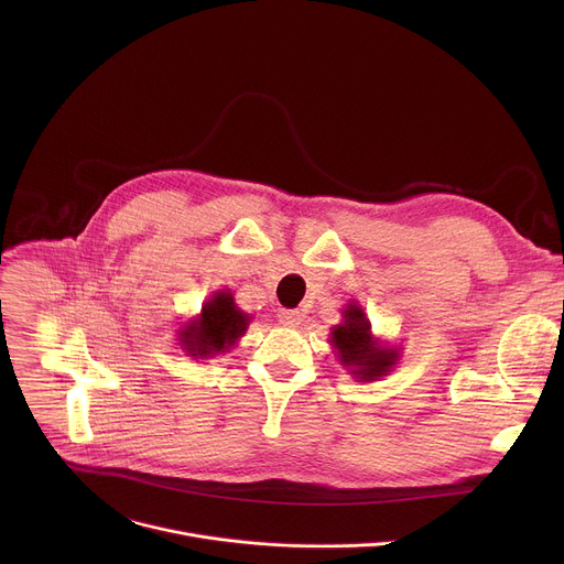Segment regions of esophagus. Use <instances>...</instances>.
I'll return each instance as SVG.
<instances>
[{
    "label": "esophagus",
    "mask_w": 564,
    "mask_h": 564,
    "mask_svg": "<svg viewBox=\"0 0 564 564\" xmlns=\"http://www.w3.org/2000/svg\"><path fill=\"white\" fill-rule=\"evenodd\" d=\"M279 321L288 328H296L303 321V314L299 310H279Z\"/></svg>",
    "instance_id": "obj_1"
}]
</instances>
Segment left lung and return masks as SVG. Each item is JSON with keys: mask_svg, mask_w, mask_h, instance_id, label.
Returning a JSON list of instances; mask_svg holds the SVG:
<instances>
[{"mask_svg": "<svg viewBox=\"0 0 564 564\" xmlns=\"http://www.w3.org/2000/svg\"><path fill=\"white\" fill-rule=\"evenodd\" d=\"M330 346L339 364L359 381H379L399 361L401 350L372 335L370 321L359 301H350L341 312V324L330 328Z\"/></svg>", "mask_w": 564, "mask_h": 564, "instance_id": "obj_1", "label": "left lung"}]
</instances>
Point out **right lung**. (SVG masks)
<instances>
[{
	"label": "right lung",
	"mask_w": 564,
	"mask_h": 564,
	"mask_svg": "<svg viewBox=\"0 0 564 564\" xmlns=\"http://www.w3.org/2000/svg\"><path fill=\"white\" fill-rule=\"evenodd\" d=\"M250 324L252 316L236 305L234 294L227 288L216 290L200 312L178 328V344L194 359H212L231 350Z\"/></svg>",
	"instance_id": "add662e5"
}]
</instances>
